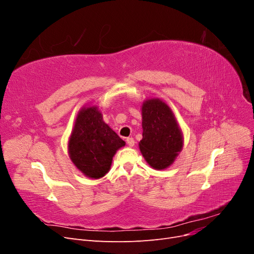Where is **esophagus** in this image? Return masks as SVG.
<instances>
[{"instance_id":"obj_1","label":"esophagus","mask_w":254,"mask_h":254,"mask_svg":"<svg viewBox=\"0 0 254 254\" xmlns=\"http://www.w3.org/2000/svg\"><path fill=\"white\" fill-rule=\"evenodd\" d=\"M126 142H127V144L130 146V147H132V146L134 145V139H133V137H127V139H126Z\"/></svg>"}]
</instances>
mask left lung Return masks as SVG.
<instances>
[{
	"label": "left lung",
	"mask_w": 254,
	"mask_h": 254,
	"mask_svg": "<svg viewBox=\"0 0 254 254\" xmlns=\"http://www.w3.org/2000/svg\"><path fill=\"white\" fill-rule=\"evenodd\" d=\"M143 139L139 146L147 163L156 170L170 166L182 148V133L172 110L160 99L142 107Z\"/></svg>",
	"instance_id": "obj_1"
}]
</instances>
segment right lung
<instances>
[{"mask_svg": "<svg viewBox=\"0 0 254 254\" xmlns=\"http://www.w3.org/2000/svg\"><path fill=\"white\" fill-rule=\"evenodd\" d=\"M124 145L125 142L103 121L96 107H89L76 119L68 152L82 174L98 179L108 173L113 156Z\"/></svg>", "mask_w": 254, "mask_h": 254, "instance_id": "obj_1", "label": "right lung"}]
</instances>
